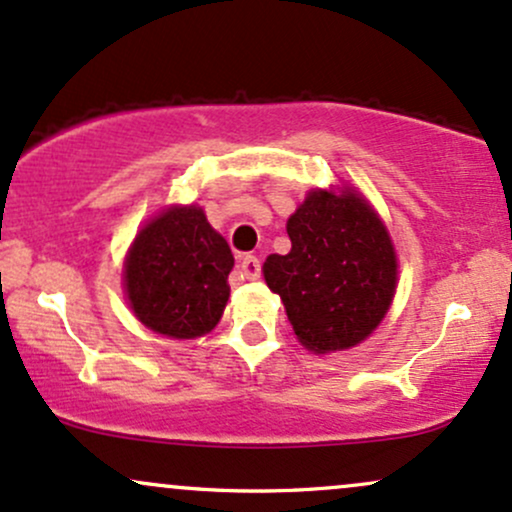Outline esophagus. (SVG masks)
<instances>
[{"mask_svg":"<svg viewBox=\"0 0 512 512\" xmlns=\"http://www.w3.org/2000/svg\"><path fill=\"white\" fill-rule=\"evenodd\" d=\"M239 268H241V273H244L249 280L261 278V261H258L256 256L246 254V256L239 261Z\"/></svg>","mask_w":512,"mask_h":512,"instance_id":"esophagus-1","label":"esophagus"}]
</instances>
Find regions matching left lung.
<instances>
[{
    "label": "left lung",
    "mask_w": 512,
    "mask_h": 512,
    "mask_svg": "<svg viewBox=\"0 0 512 512\" xmlns=\"http://www.w3.org/2000/svg\"><path fill=\"white\" fill-rule=\"evenodd\" d=\"M290 254H271L263 275L285 304L297 338L314 353L358 346L387 314L396 256L387 229L358 193L312 191L287 220Z\"/></svg>",
    "instance_id": "8db88e82"
}]
</instances>
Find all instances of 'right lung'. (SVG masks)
I'll return each instance as SVG.
<instances>
[{"mask_svg":"<svg viewBox=\"0 0 512 512\" xmlns=\"http://www.w3.org/2000/svg\"><path fill=\"white\" fill-rule=\"evenodd\" d=\"M232 266V249L203 210H166L137 234L125 261L132 312L164 336H203L225 312Z\"/></svg>","mask_w":512,"mask_h":512,"instance_id":"add662e5","label":"right lung"}]
</instances>
